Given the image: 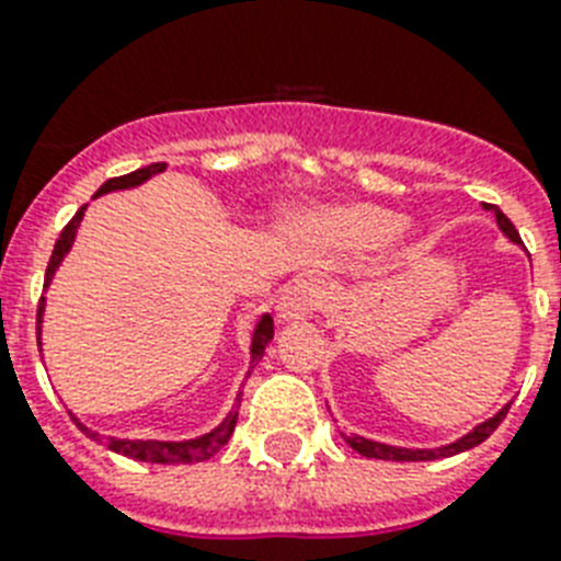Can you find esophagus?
<instances>
[{
	"mask_svg": "<svg viewBox=\"0 0 561 561\" xmlns=\"http://www.w3.org/2000/svg\"><path fill=\"white\" fill-rule=\"evenodd\" d=\"M322 302H325V288H322V282L320 279H299L279 296L276 317H279V322L305 320V317L317 311Z\"/></svg>",
	"mask_w": 561,
	"mask_h": 561,
	"instance_id": "34e87169",
	"label": "esophagus"
}]
</instances>
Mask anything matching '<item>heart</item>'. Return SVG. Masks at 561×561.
<instances>
[{
  "instance_id": "obj_1",
  "label": "heart",
  "mask_w": 561,
  "mask_h": 561,
  "mask_svg": "<svg viewBox=\"0 0 561 561\" xmlns=\"http://www.w3.org/2000/svg\"><path fill=\"white\" fill-rule=\"evenodd\" d=\"M400 218L383 207L359 204V207L340 209L334 216V233L354 248H368L398 233Z\"/></svg>"
}]
</instances>
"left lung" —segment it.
Segmentation results:
<instances>
[{"label": "left lung", "instance_id": "left-lung-1", "mask_svg": "<svg viewBox=\"0 0 561 561\" xmlns=\"http://www.w3.org/2000/svg\"><path fill=\"white\" fill-rule=\"evenodd\" d=\"M490 213H495V221H499V227H502V233L507 236L510 241H516V244H522V239H518L516 227H513V221H510L507 216H504L502 209L493 207L490 204ZM510 407H504L502 412L493 414L490 421L478 423L476 430L467 432L463 438H458L455 444H446V446H435V449H407V446H389V444H377V440H368V438H359V435H345L343 438L345 444L352 446V449H357L359 455H366V458H380V461H435V458H449V455H458V453H467V449H472V446L484 444L490 435H493L495 430H499V423L504 421V414H507Z\"/></svg>", "mask_w": 561, "mask_h": 561}]
</instances>
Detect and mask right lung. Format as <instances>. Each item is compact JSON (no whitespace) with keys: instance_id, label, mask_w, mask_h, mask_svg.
<instances>
[{"instance_id":"obj_1","label":"right lung","mask_w":561,"mask_h":561,"mask_svg":"<svg viewBox=\"0 0 561 561\" xmlns=\"http://www.w3.org/2000/svg\"><path fill=\"white\" fill-rule=\"evenodd\" d=\"M163 170H167V163H149V167L129 172V175L108 178L106 184L98 190V195L112 193V190H129V186H138V184H144L147 178L158 175V172H163ZM98 195H94V198H98ZM83 213H85V207L77 209V216L71 218L66 227H62V233H59L57 244H54V253H51V262H48V271H45V288H48V282H51L54 271L59 267L62 256H66L68 250H71V244H75L77 227H80V221H83ZM43 311H45V296L39 299V308H36V336H39V325H43ZM271 340H273V320H271V313H265V317L259 320L256 331H253V343H250V368H253V363H259V359H262V354H265V348H267V343H271ZM239 403H241V391H239V398H236L233 412L227 414L225 421L218 423L216 430L207 432V435H202V438H193V440L100 438L98 432H91L89 426H83V423L77 421V417H75V423L80 426V432H83L85 438L106 440V446L112 449V453H121V455H126V458H135V461L195 463V461H207V458H213V455H216L218 449L227 444V440H230V435H233V430H236V417H239Z\"/></svg>"}]
</instances>
